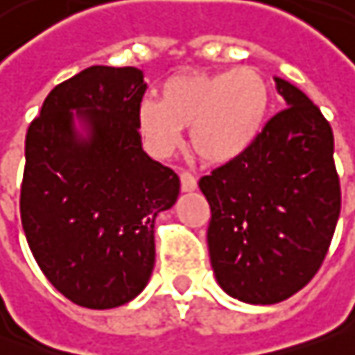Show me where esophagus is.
Segmentation results:
<instances>
[{"label":"esophagus","instance_id":"obj_1","mask_svg":"<svg viewBox=\"0 0 355 355\" xmlns=\"http://www.w3.org/2000/svg\"><path fill=\"white\" fill-rule=\"evenodd\" d=\"M180 182H182V191H193L198 188V182H196V178L188 173V171H182L180 173Z\"/></svg>","mask_w":355,"mask_h":355}]
</instances>
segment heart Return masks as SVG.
Segmentation results:
<instances>
[{"label":"heart","instance_id":"obj_1","mask_svg":"<svg viewBox=\"0 0 355 355\" xmlns=\"http://www.w3.org/2000/svg\"><path fill=\"white\" fill-rule=\"evenodd\" d=\"M270 109L265 76L241 66L212 74L180 72L162 85V101L145 98L137 107V127L147 149L167 157L190 131L191 149L208 164L224 165L244 155L259 135Z\"/></svg>","mask_w":355,"mask_h":355}]
</instances>
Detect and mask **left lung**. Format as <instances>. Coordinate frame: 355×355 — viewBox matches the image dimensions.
Returning <instances> with one entry per match:
<instances>
[{
  "label": "left lung",
  "mask_w": 355,
  "mask_h": 355,
  "mask_svg": "<svg viewBox=\"0 0 355 355\" xmlns=\"http://www.w3.org/2000/svg\"><path fill=\"white\" fill-rule=\"evenodd\" d=\"M275 87L287 109L244 155L200 180L216 281L250 305L285 301L313 279L342 206L329 123L289 80L275 76Z\"/></svg>",
  "instance_id": "left-lung-1"
}]
</instances>
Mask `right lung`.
<instances>
[{
  "instance_id": "1",
  "label": "right lung",
  "mask_w": 355,
  "mask_h": 355,
  "mask_svg": "<svg viewBox=\"0 0 355 355\" xmlns=\"http://www.w3.org/2000/svg\"><path fill=\"white\" fill-rule=\"evenodd\" d=\"M139 68L90 66L54 87L26 135L19 198L26 241L72 303L133 301L155 265V218L180 178L141 147Z\"/></svg>"
}]
</instances>
